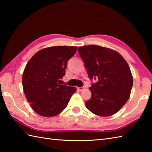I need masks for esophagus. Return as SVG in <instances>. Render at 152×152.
<instances>
[{
    "label": "esophagus",
    "mask_w": 152,
    "mask_h": 152,
    "mask_svg": "<svg viewBox=\"0 0 152 152\" xmlns=\"http://www.w3.org/2000/svg\"><path fill=\"white\" fill-rule=\"evenodd\" d=\"M84 88H85L84 87H78V88H77V89H78L79 91H82V90L84 89Z\"/></svg>",
    "instance_id": "34e87169"
}]
</instances>
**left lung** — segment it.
<instances>
[{
    "mask_svg": "<svg viewBox=\"0 0 152 152\" xmlns=\"http://www.w3.org/2000/svg\"><path fill=\"white\" fill-rule=\"evenodd\" d=\"M90 80H97L89 88L91 97L85 102L95 115L110 116L124 106L130 96L133 76L127 61L113 50L96 45L78 48Z\"/></svg>",
    "mask_w": 152,
    "mask_h": 152,
    "instance_id": "obj_1",
    "label": "left lung"
}]
</instances>
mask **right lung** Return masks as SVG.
<instances>
[{
  "label": "right lung",
  "instance_id": "obj_1",
  "mask_svg": "<svg viewBox=\"0 0 152 152\" xmlns=\"http://www.w3.org/2000/svg\"><path fill=\"white\" fill-rule=\"evenodd\" d=\"M75 46H53L38 51L28 61L23 74L25 95L38 115L53 117L65 109L76 88L61 85L67 63Z\"/></svg>",
  "mask_w": 152,
  "mask_h": 152
}]
</instances>
